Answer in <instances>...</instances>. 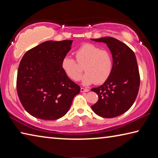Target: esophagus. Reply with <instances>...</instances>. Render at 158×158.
I'll use <instances>...</instances> for the list:
<instances>
[{"instance_id": "34e87169", "label": "esophagus", "mask_w": 158, "mask_h": 158, "mask_svg": "<svg viewBox=\"0 0 158 158\" xmlns=\"http://www.w3.org/2000/svg\"><path fill=\"white\" fill-rule=\"evenodd\" d=\"M81 92H88V91H89V89H84V88H81Z\"/></svg>"}]
</instances>
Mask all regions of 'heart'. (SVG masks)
<instances>
[{
	"mask_svg": "<svg viewBox=\"0 0 158 158\" xmlns=\"http://www.w3.org/2000/svg\"><path fill=\"white\" fill-rule=\"evenodd\" d=\"M74 54L77 62L84 66L85 72L82 79L83 84H101L109 79L113 69V59L107 51L102 50L94 44H84L75 51ZM77 63L69 56L64 57L61 61L63 73L74 81H78L83 73L82 68Z\"/></svg>",
	"mask_w": 158,
	"mask_h": 158,
	"instance_id": "obj_1",
	"label": "heart"
}]
</instances>
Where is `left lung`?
Here are the masks:
<instances>
[{
  "label": "left lung",
  "instance_id": "1",
  "mask_svg": "<svg viewBox=\"0 0 158 158\" xmlns=\"http://www.w3.org/2000/svg\"><path fill=\"white\" fill-rule=\"evenodd\" d=\"M92 40L107 45L113 58V69L102 85L93 88L98 101L91 106L95 113L103 118H114L124 114L135 102L139 89L140 77L135 53L130 48L111 37Z\"/></svg>",
  "mask_w": 158,
  "mask_h": 158
}]
</instances>
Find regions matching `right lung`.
I'll return each instance as SVG.
<instances>
[{
	"instance_id": "1",
	"label": "right lung",
	"mask_w": 158,
	"mask_h": 158,
	"mask_svg": "<svg viewBox=\"0 0 158 158\" xmlns=\"http://www.w3.org/2000/svg\"><path fill=\"white\" fill-rule=\"evenodd\" d=\"M73 42L47 41L23 55L18 68L17 90L21 105L33 117L46 121L60 118L79 93L81 88L61 68Z\"/></svg>"
}]
</instances>
